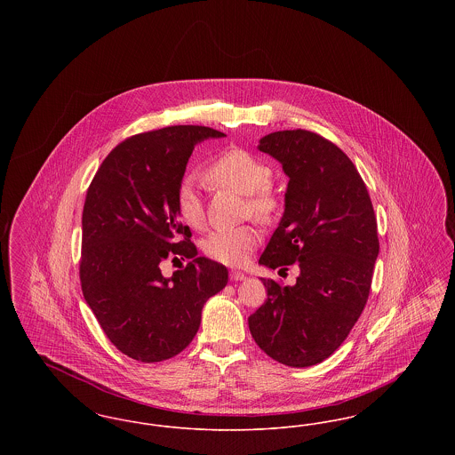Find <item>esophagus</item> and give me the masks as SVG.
Returning <instances> with one entry per match:
<instances>
[{
    "instance_id": "34e87169",
    "label": "esophagus",
    "mask_w": 455,
    "mask_h": 455,
    "mask_svg": "<svg viewBox=\"0 0 455 455\" xmlns=\"http://www.w3.org/2000/svg\"><path fill=\"white\" fill-rule=\"evenodd\" d=\"M230 280L232 282H242V280H245V275L240 273V271H230Z\"/></svg>"
}]
</instances>
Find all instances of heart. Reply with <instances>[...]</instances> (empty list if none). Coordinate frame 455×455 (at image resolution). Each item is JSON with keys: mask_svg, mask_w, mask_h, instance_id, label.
Here are the masks:
<instances>
[{"mask_svg": "<svg viewBox=\"0 0 455 455\" xmlns=\"http://www.w3.org/2000/svg\"><path fill=\"white\" fill-rule=\"evenodd\" d=\"M204 179L220 188L247 195V213L269 220L278 208V197L271 189V167L252 153L228 148L206 164ZM175 208L182 221L199 228L204 223V204L191 180H184L175 193ZM259 234L252 225L220 228L203 242V252L212 260L227 266L243 264L258 245Z\"/></svg>", "mask_w": 455, "mask_h": 455, "instance_id": "b5f03b06", "label": "heart"}]
</instances>
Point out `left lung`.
<instances>
[{
    "label": "left lung",
    "instance_id": "1",
    "mask_svg": "<svg viewBox=\"0 0 455 455\" xmlns=\"http://www.w3.org/2000/svg\"><path fill=\"white\" fill-rule=\"evenodd\" d=\"M290 177L284 213L259 262L299 264L293 286L260 278L267 299L249 317L258 347L288 367L321 363L343 345L368 300L379 256L367 186L347 153L321 134L276 131L259 141Z\"/></svg>",
    "mask_w": 455,
    "mask_h": 455
}]
</instances>
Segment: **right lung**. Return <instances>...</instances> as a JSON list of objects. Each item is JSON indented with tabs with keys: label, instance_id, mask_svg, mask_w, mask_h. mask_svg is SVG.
Masks as SVG:
<instances>
[{
	"label": "right lung",
	"instance_id": "add662e5",
	"mask_svg": "<svg viewBox=\"0 0 455 455\" xmlns=\"http://www.w3.org/2000/svg\"><path fill=\"white\" fill-rule=\"evenodd\" d=\"M221 136L204 126L134 134L108 153L88 186L82 291L108 341L132 360L179 355L199 329L203 305L228 282L223 264L196 256L175 208L196 143ZM167 257L192 260L165 279L159 262Z\"/></svg>",
	"mask_w": 455,
	"mask_h": 455
}]
</instances>
